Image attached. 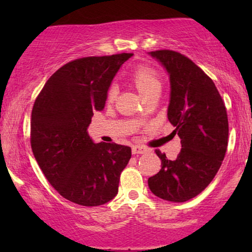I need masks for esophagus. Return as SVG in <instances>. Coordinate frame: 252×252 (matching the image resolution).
<instances>
[{"label":"esophagus","instance_id":"obj_1","mask_svg":"<svg viewBox=\"0 0 252 252\" xmlns=\"http://www.w3.org/2000/svg\"><path fill=\"white\" fill-rule=\"evenodd\" d=\"M148 151L147 148L144 147H141V146H134L132 148V153L134 155H140V154H146Z\"/></svg>","mask_w":252,"mask_h":252}]
</instances>
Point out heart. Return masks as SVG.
<instances>
[{
	"mask_svg": "<svg viewBox=\"0 0 252 252\" xmlns=\"http://www.w3.org/2000/svg\"><path fill=\"white\" fill-rule=\"evenodd\" d=\"M132 80L141 95L147 94L155 89H160L161 84L157 72L148 66H141L132 74ZM117 95V88L112 86L108 93L109 101H113Z\"/></svg>",
	"mask_w": 252,
	"mask_h": 252,
	"instance_id": "heart-1",
	"label": "heart"
}]
</instances>
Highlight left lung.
Here are the masks:
<instances>
[{
    "label": "left lung",
    "instance_id": "obj_1",
    "mask_svg": "<svg viewBox=\"0 0 252 252\" xmlns=\"http://www.w3.org/2000/svg\"><path fill=\"white\" fill-rule=\"evenodd\" d=\"M148 54L170 78L167 118L182 147L174 160L156 150L161 168L148 186L165 201L186 202L204 190L221 166L228 141L226 108L213 81L188 57L172 50Z\"/></svg>",
    "mask_w": 252,
    "mask_h": 252
}]
</instances>
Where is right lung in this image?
Returning a JSON list of instances; mask_svg holds the SVG:
<instances>
[{
	"label": "right lung",
	"instance_id": "obj_1",
	"mask_svg": "<svg viewBox=\"0 0 252 252\" xmlns=\"http://www.w3.org/2000/svg\"><path fill=\"white\" fill-rule=\"evenodd\" d=\"M133 54L85 57L57 70L37 96L31 118V146L44 177L64 198L103 205L118 192L129 147L95 143L88 126L102 111L113 78Z\"/></svg>",
	"mask_w": 252,
	"mask_h": 252
}]
</instances>
